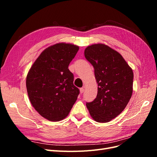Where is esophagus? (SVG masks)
<instances>
[{
	"mask_svg": "<svg viewBox=\"0 0 157 157\" xmlns=\"http://www.w3.org/2000/svg\"><path fill=\"white\" fill-rule=\"evenodd\" d=\"M84 88H80V94H82L84 92Z\"/></svg>",
	"mask_w": 157,
	"mask_h": 157,
	"instance_id": "esophagus-1",
	"label": "esophagus"
}]
</instances>
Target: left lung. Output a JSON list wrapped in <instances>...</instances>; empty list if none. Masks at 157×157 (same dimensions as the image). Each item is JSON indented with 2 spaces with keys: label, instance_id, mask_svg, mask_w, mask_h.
Here are the masks:
<instances>
[{
  "label": "left lung",
  "instance_id": "obj_1",
  "mask_svg": "<svg viewBox=\"0 0 157 157\" xmlns=\"http://www.w3.org/2000/svg\"><path fill=\"white\" fill-rule=\"evenodd\" d=\"M84 56L94 68L98 94L86 103L90 116L98 122H108L122 112L133 92L134 73L120 53L104 44L84 50Z\"/></svg>",
  "mask_w": 157,
  "mask_h": 157
}]
</instances>
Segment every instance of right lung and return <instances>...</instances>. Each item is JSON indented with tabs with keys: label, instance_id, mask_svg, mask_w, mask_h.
<instances>
[{
	"label": "right lung",
	"instance_id": "right-lung-1",
	"mask_svg": "<svg viewBox=\"0 0 157 157\" xmlns=\"http://www.w3.org/2000/svg\"><path fill=\"white\" fill-rule=\"evenodd\" d=\"M79 47L59 42L42 51L31 66L26 87L33 107L50 121L64 119L79 94L73 84V74L68 69Z\"/></svg>",
	"mask_w": 157,
	"mask_h": 157
}]
</instances>
